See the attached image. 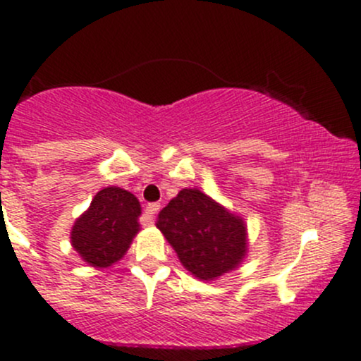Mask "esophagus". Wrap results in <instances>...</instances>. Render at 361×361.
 Wrapping results in <instances>:
<instances>
[{"label":"esophagus","mask_w":361,"mask_h":361,"mask_svg":"<svg viewBox=\"0 0 361 361\" xmlns=\"http://www.w3.org/2000/svg\"><path fill=\"white\" fill-rule=\"evenodd\" d=\"M158 210H159V203H149V205L146 207V222L147 224H153L154 215L158 214Z\"/></svg>","instance_id":"obj_1"}]
</instances>
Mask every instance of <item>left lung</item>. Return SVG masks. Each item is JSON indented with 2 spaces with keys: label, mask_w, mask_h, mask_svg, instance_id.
Here are the masks:
<instances>
[{
  "label": "left lung",
  "mask_w": 361,
  "mask_h": 361,
  "mask_svg": "<svg viewBox=\"0 0 361 361\" xmlns=\"http://www.w3.org/2000/svg\"><path fill=\"white\" fill-rule=\"evenodd\" d=\"M156 228L200 280L235 269L247 252V228L198 189H182L158 214Z\"/></svg>",
  "instance_id": "obj_1"
}]
</instances>
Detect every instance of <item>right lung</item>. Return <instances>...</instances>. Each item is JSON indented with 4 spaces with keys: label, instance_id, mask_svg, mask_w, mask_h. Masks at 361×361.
<instances>
[{
    "label": "right lung",
    "instance_id": "1",
    "mask_svg": "<svg viewBox=\"0 0 361 361\" xmlns=\"http://www.w3.org/2000/svg\"><path fill=\"white\" fill-rule=\"evenodd\" d=\"M139 215L140 203L132 192L116 185L102 189L74 222L71 243L90 266H111L123 257L139 233Z\"/></svg>",
    "mask_w": 361,
    "mask_h": 361
}]
</instances>
